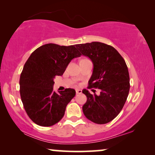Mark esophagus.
I'll return each instance as SVG.
<instances>
[{
    "instance_id": "esophagus-1",
    "label": "esophagus",
    "mask_w": 155,
    "mask_h": 155,
    "mask_svg": "<svg viewBox=\"0 0 155 155\" xmlns=\"http://www.w3.org/2000/svg\"><path fill=\"white\" fill-rule=\"evenodd\" d=\"M76 92H77V94H81L82 93V91H81V90H80V89H77V90H76Z\"/></svg>"
}]
</instances>
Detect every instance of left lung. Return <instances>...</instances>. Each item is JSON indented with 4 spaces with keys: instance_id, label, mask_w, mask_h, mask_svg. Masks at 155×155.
I'll return each mask as SVG.
<instances>
[{
    "instance_id": "8db88e82",
    "label": "left lung",
    "mask_w": 155,
    "mask_h": 155,
    "mask_svg": "<svg viewBox=\"0 0 155 155\" xmlns=\"http://www.w3.org/2000/svg\"><path fill=\"white\" fill-rule=\"evenodd\" d=\"M76 47L93 63L87 87L101 90L100 95L83 90L87 97L83 112L94 123H108L120 114L128 97L130 84L127 66L117 51L104 43L92 41Z\"/></svg>"
}]
</instances>
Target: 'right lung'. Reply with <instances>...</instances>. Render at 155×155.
Returning a JSON list of instances; mask_svg holds the SVG:
<instances>
[{
  "label": "right lung",
  "instance_id": "obj_1",
  "mask_svg": "<svg viewBox=\"0 0 155 155\" xmlns=\"http://www.w3.org/2000/svg\"><path fill=\"white\" fill-rule=\"evenodd\" d=\"M77 45L46 44L30 55L21 74L20 95L28 115L35 123L50 127L58 122L66 107L76 94L75 90L54 91V79L63 74L71 60L81 54Z\"/></svg>",
  "mask_w": 155,
  "mask_h": 155
}]
</instances>
